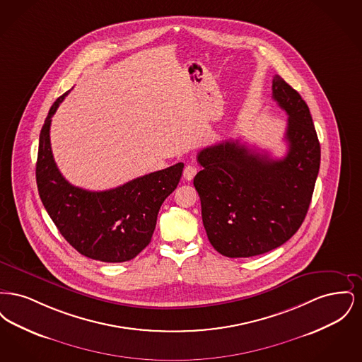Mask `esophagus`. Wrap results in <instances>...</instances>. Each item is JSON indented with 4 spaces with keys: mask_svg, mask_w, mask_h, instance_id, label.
<instances>
[{
    "mask_svg": "<svg viewBox=\"0 0 362 362\" xmlns=\"http://www.w3.org/2000/svg\"><path fill=\"white\" fill-rule=\"evenodd\" d=\"M195 175H197V167L192 165V164H187V165L185 167V170H183V177H185L186 180H192Z\"/></svg>",
    "mask_w": 362,
    "mask_h": 362,
    "instance_id": "1",
    "label": "esophagus"
}]
</instances>
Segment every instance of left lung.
<instances>
[{
  "instance_id": "left-lung-1",
  "label": "left lung",
  "mask_w": 362,
  "mask_h": 362,
  "mask_svg": "<svg viewBox=\"0 0 362 362\" xmlns=\"http://www.w3.org/2000/svg\"><path fill=\"white\" fill-rule=\"evenodd\" d=\"M273 99L288 114L282 158L236 141L202 149L194 186L210 244L228 258H250L289 240L303 224L320 167V144L310 108L281 76Z\"/></svg>"
}]
</instances>
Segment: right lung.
<instances>
[{
  "label": "right lung",
  "mask_w": 362,
  "mask_h": 362,
  "mask_svg": "<svg viewBox=\"0 0 362 362\" xmlns=\"http://www.w3.org/2000/svg\"><path fill=\"white\" fill-rule=\"evenodd\" d=\"M68 93L54 102L40 130L36 161L39 197L61 235L81 255L107 263L136 258L151 243L158 210L176 189L185 164L177 163L105 191L70 185L59 173L50 145L52 115Z\"/></svg>",
  "instance_id": "1"
}]
</instances>
